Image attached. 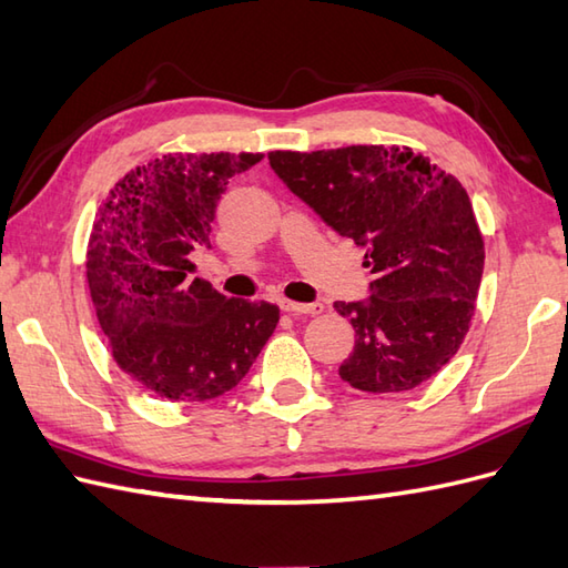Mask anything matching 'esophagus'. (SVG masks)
Returning a JSON list of instances; mask_svg holds the SVG:
<instances>
[{
    "label": "esophagus",
    "instance_id": "1",
    "mask_svg": "<svg viewBox=\"0 0 568 568\" xmlns=\"http://www.w3.org/2000/svg\"><path fill=\"white\" fill-rule=\"evenodd\" d=\"M280 308L286 311V313H301V315H303V313H306V315H315V313L323 311L321 303H296V301H286V298L280 301Z\"/></svg>",
    "mask_w": 568,
    "mask_h": 568
}]
</instances>
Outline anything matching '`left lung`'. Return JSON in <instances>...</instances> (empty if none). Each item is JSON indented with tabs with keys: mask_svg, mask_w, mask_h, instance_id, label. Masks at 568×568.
Returning a JSON list of instances; mask_svg holds the SVG:
<instances>
[{
	"mask_svg": "<svg viewBox=\"0 0 568 568\" xmlns=\"http://www.w3.org/2000/svg\"><path fill=\"white\" fill-rule=\"evenodd\" d=\"M267 159L332 231L366 251L368 298L335 303L356 335L339 378L364 393H403L436 376L467 335L484 270L465 187L409 146Z\"/></svg>",
	"mask_w": 568,
	"mask_h": 568,
	"instance_id": "obj_1",
	"label": "left lung"
}]
</instances>
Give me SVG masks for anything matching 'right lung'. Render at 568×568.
I'll return each instance as SVG.
<instances>
[{
    "label": "right lung",
    "instance_id": "add662e5",
    "mask_svg": "<svg viewBox=\"0 0 568 568\" xmlns=\"http://www.w3.org/2000/svg\"><path fill=\"white\" fill-rule=\"evenodd\" d=\"M262 154H165L130 171L93 221L87 276L118 366L159 397L204 403L245 378L280 323L272 303L192 280L229 180Z\"/></svg>",
    "mask_w": 568,
    "mask_h": 568
}]
</instances>
